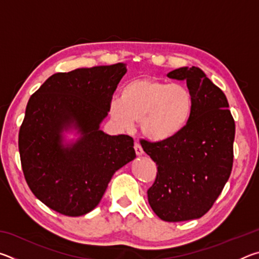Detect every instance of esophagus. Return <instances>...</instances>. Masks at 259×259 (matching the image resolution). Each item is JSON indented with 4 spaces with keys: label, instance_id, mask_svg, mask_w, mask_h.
Returning a JSON list of instances; mask_svg holds the SVG:
<instances>
[{
    "label": "esophagus",
    "instance_id": "34e87169",
    "mask_svg": "<svg viewBox=\"0 0 259 259\" xmlns=\"http://www.w3.org/2000/svg\"><path fill=\"white\" fill-rule=\"evenodd\" d=\"M135 151H136V154H137L138 156L143 155V153H144V151H143V147L140 146V144H139V143H135Z\"/></svg>",
    "mask_w": 259,
    "mask_h": 259
}]
</instances>
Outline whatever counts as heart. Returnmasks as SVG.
I'll return each instance as SVG.
<instances>
[{
    "label": "heart",
    "instance_id": "heart-1",
    "mask_svg": "<svg viewBox=\"0 0 259 259\" xmlns=\"http://www.w3.org/2000/svg\"><path fill=\"white\" fill-rule=\"evenodd\" d=\"M191 109L192 96L187 88L143 77L126 83L121 100L112 102L109 114L123 129L140 122L145 137L161 142L176 136L185 126Z\"/></svg>",
    "mask_w": 259,
    "mask_h": 259
}]
</instances>
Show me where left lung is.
<instances>
[{"mask_svg": "<svg viewBox=\"0 0 259 259\" xmlns=\"http://www.w3.org/2000/svg\"><path fill=\"white\" fill-rule=\"evenodd\" d=\"M166 76L186 81L190 117L174 137L155 143L142 139L140 144L157 165L148 203L162 221L183 222L207 213L229 181L235 123L226 96L202 69L181 67Z\"/></svg>", "mask_w": 259, "mask_h": 259, "instance_id": "left-lung-1", "label": "left lung"}]
</instances>
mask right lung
I'll return each instance as SVG.
<instances>
[{
  "label": "right lung",
  "mask_w": 259,
  "mask_h": 259,
  "mask_svg": "<svg viewBox=\"0 0 259 259\" xmlns=\"http://www.w3.org/2000/svg\"><path fill=\"white\" fill-rule=\"evenodd\" d=\"M125 73L122 63L56 73L30 96L19 130L21 168L33 194L55 211L90 212L113 175L136 157L130 136L99 129ZM72 128L80 137L64 144L62 133Z\"/></svg>",
  "instance_id": "1"
}]
</instances>
